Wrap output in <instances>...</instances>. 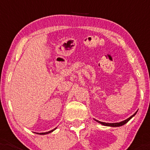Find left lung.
<instances>
[{"mask_svg": "<svg viewBox=\"0 0 150 150\" xmlns=\"http://www.w3.org/2000/svg\"><path fill=\"white\" fill-rule=\"evenodd\" d=\"M137 112H135L134 113L132 116H130V117H128L127 119H126V120H124V121H121V122H118V123H105V122H101V121H98V120H96V119H94V120L96 121H97L98 123H99V124H102V125H103V126H107V127H121V126H123V125H124L125 124H127V123L128 122V121H129V120L131 119L132 117H134V116L136 115Z\"/></svg>", "mask_w": 150, "mask_h": 150, "instance_id": "left-lung-1", "label": "left lung"}]
</instances>
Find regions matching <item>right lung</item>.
<instances>
[{"label":"right lung","instance_id":"obj_1","mask_svg":"<svg viewBox=\"0 0 150 150\" xmlns=\"http://www.w3.org/2000/svg\"><path fill=\"white\" fill-rule=\"evenodd\" d=\"M56 128H57V127H56ZM56 128H54V129H52V130H50V131H49V132H40V133H38V134H39V135H47V134L50 133V132H52L53 131H54V130L56 129Z\"/></svg>","mask_w":150,"mask_h":150}]
</instances>
